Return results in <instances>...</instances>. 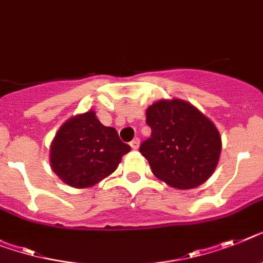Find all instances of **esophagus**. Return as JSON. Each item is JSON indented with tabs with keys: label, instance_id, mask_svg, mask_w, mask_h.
Here are the masks:
<instances>
[{
	"label": "esophagus",
	"instance_id": "esophagus-1",
	"mask_svg": "<svg viewBox=\"0 0 263 263\" xmlns=\"http://www.w3.org/2000/svg\"><path fill=\"white\" fill-rule=\"evenodd\" d=\"M129 145H131L132 148L134 149H138L139 148V145H140V139L139 138H135L134 140H132L131 143H129Z\"/></svg>",
	"mask_w": 263,
	"mask_h": 263
}]
</instances>
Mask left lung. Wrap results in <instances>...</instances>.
Here are the masks:
<instances>
[{
    "label": "left lung",
    "instance_id": "8db88e82",
    "mask_svg": "<svg viewBox=\"0 0 263 263\" xmlns=\"http://www.w3.org/2000/svg\"><path fill=\"white\" fill-rule=\"evenodd\" d=\"M145 115L151 136L139 149L148 160L152 174L179 190L206 182L217 167L222 149L213 121L179 99L156 101Z\"/></svg>",
    "mask_w": 263,
    "mask_h": 263
}]
</instances>
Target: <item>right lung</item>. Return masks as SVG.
Here are the masks:
<instances>
[{
    "instance_id": "1",
    "label": "right lung",
    "mask_w": 263,
    "mask_h": 263,
    "mask_svg": "<svg viewBox=\"0 0 263 263\" xmlns=\"http://www.w3.org/2000/svg\"><path fill=\"white\" fill-rule=\"evenodd\" d=\"M129 151L115 128L103 125L93 111H88L70 118L57 131L50 145V167L68 186L85 189L111 175Z\"/></svg>"
}]
</instances>
